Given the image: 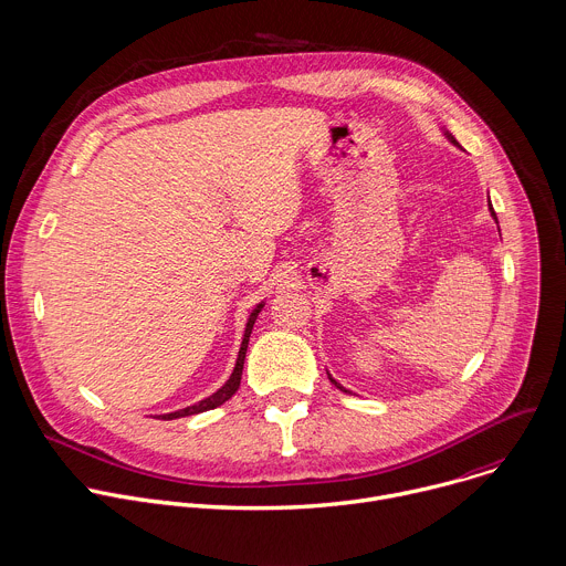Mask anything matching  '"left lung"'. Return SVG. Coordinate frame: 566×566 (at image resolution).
Returning <instances> with one entry per match:
<instances>
[{
	"label": "left lung",
	"mask_w": 566,
	"mask_h": 566,
	"mask_svg": "<svg viewBox=\"0 0 566 566\" xmlns=\"http://www.w3.org/2000/svg\"><path fill=\"white\" fill-rule=\"evenodd\" d=\"M446 138H448V140H450V143H453V145H458V140H455V138H453V136H450V134H448V132H446ZM489 209H491V216H493V218H495V222H497V216H495V211H493V207H491V200H489ZM327 377H329V375H327ZM329 381H332V384H334V386H336V388H338V390H344V392H350V390H346V388H344V386H342V384H338V381H336V379H332V377H329Z\"/></svg>",
	"instance_id": "obj_1"
}]
</instances>
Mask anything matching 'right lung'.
<instances>
[{
  "label": "right lung",
  "mask_w": 566,
  "mask_h": 566,
  "mask_svg": "<svg viewBox=\"0 0 566 566\" xmlns=\"http://www.w3.org/2000/svg\"><path fill=\"white\" fill-rule=\"evenodd\" d=\"M263 305H265V303H259V305L252 310L250 318H248L245 334H243V344H241V350H239V359H237L234 373H232V377H230L228 381H224V386H220L213 395H209L207 399H202V401H198V403H193V406H187V408L176 410V412L160 415L163 419H178V417H189V415H198V412H205V410H213V408H218L220 403H224V401L234 397V392H237L239 386H241V377H243V364H245V353H248V344H250V334H252V327H254L256 316H259V312L263 310ZM160 417H158V419H160Z\"/></svg>",
  "instance_id": "obj_1"
}]
</instances>
